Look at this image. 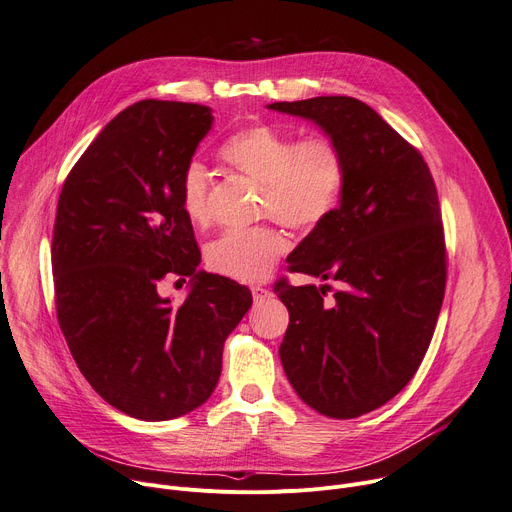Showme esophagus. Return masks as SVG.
<instances>
[{"label":"esophagus","mask_w":512,"mask_h":512,"mask_svg":"<svg viewBox=\"0 0 512 512\" xmlns=\"http://www.w3.org/2000/svg\"><path fill=\"white\" fill-rule=\"evenodd\" d=\"M269 296H271V289H266V287H262V285H252V298H254L256 304L262 302V300H266Z\"/></svg>","instance_id":"34e87169"}]
</instances>
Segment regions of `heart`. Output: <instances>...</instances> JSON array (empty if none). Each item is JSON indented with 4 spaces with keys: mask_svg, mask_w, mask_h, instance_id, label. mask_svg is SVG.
Segmentation results:
<instances>
[{
    "mask_svg": "<svg viewBox=\"0 0 512 512\" xmlns=\"http://www.w3.org/2000/svg\"><path fill=\"white\" fill-rule=\"evenodd\" d=\"M221 158L260 187V216L275 218L296 231L323 227L342 202L348 166L342 145L329 135L300 141L271 125H248L221 145ZM181 208L193 225L212 223V177L200 162H189L183 170ZM287 248L289 239L281 229L262 225L214 239L206 260L214 273L237 281H260Z\"/></svg>",
    "mask_w": 512,
    "mask_h": 512,
    "instance_id": "b5f03b06",
    "label": "heart"
}]
</instances>
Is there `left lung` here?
<instances>
[{
    "label": "left lung",
    "mask_w": 512,
    "mask_h": 512,
    "mask_svg": "<svg viewBox=\"0 0 512 512\" xmlns=\"http://www.w3.org/2000/svg\"><path fill=\"white\" fill-rule=\"evenodd\" d=\"M269 108L314 120L346 156L339 208L287 258L291 273L339 287L279 279L275 294L289 310V383L321 415L354 419L400 394L431 344L448 273L437 189L415 145L356 97Z\"/></svg>",
    "instance_id": "left-lung-1"
}]
</instances>
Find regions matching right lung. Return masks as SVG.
<instances>
[{"label":"right lung","instance_id":"add662e5","mask_svg":"<svg viewBox=\"0 0 512 512\" xmlns=\"http://www.w3.org/2000/svg\"><path fill=\"white\" fill-rule=\"evenodd\" d=\"M212 120L208 106L141 100L93 139L60 191V329L95 392L141 421L183 417L212 396L225 339L252 306L246 285L198 271L181 208L183 170ZM185 276L194 287L173 307L159 283Z\"/></svg>","mask_w":512,"mask_h":512}]
</instances>
